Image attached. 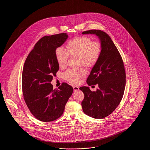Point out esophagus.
<instances>
[{"label": "esophagus", "mask_w": 150, "mask_h": 150, "mask_svg": "<svg viewBox=\"0 0 150 150\" xmlns=\"http://www.w3.org/2000/svg\"><path fill=\"white\" fill-rule=\"evenodd\" d=\"M73 89H74V91L75 92H76V91H78L79 90V88L77 86H73Z\"/></svg>", "instance_id": "34e87169"}]
</instances>
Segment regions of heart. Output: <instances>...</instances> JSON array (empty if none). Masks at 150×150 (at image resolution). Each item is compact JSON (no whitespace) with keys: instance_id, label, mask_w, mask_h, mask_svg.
I'll use <instances>...</instances> for the list:
<instances>
[{"instance_id":"heart-1","label":"heart","mask_w":150,"mask_h":150,"mask_svg":"<svg viewBox=\"0 0 150 150\" xmlns=\"http://www.w3.org/2000/svg\"><path fill=\"white\" fill-rule=\"evenodd\" d=\"M67 51L62 47L55 50L57 64L61 68L66 67L69 56H78L79 65L87 68L93 67L98 62L102 53V45L99 42H93L88 36H79L69 40L66 44ZM86 74L84 69H69L64 74V78L69 82L77 84L81 81Z\"/></svg>"}]
</instances>
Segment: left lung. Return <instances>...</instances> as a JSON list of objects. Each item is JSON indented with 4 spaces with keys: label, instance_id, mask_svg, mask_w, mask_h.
I'll use <instances>...</instances> for the list:
<instances>
[{
    "label": "left lung",
    "instance_id": "1",
    "mask_svg": "<svg viewBox=\"0 0 150 150\" xmlns=\"http://www.w3.org/2000/svg\"><path fill=\"white\" fill-rule=\"evenodd\" d=\"M83 34H96L101 42L100 59L86 80L89 86H98L96 92L88 86L79 89L84 93L83 112L95 118L103 119L111 114L120 103L125 87L126 74L121 55L109 35L100 30L85 31Z\"/></svg>",
    "mask_w": 150,
    "mask_h": 150
}]
</instances>
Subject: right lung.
<instances>
[{
  "instance_id": "1",
  "label": "right lung",
  "mask_w": 150,
  "mask_h": 150,
  "mask_svg": "<svg viewBox=\"0 0 150 150\" xmlns=\"http://www.w3.org/2000/svg\"><path fill=\"white\" fill-rule=\"evenodd\" d=\"M67 38L66 33L44 36L36 43L23 65V99L31 113L40 121L50 122L61 117L73 92L71 86L66 83L58 89H53L51 84L59 69L55 50Z\"/></svg>"
}]
</instances>
